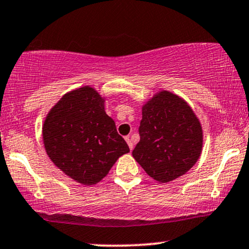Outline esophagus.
Listing matches in <instances>:
<instances>
[{"instance_id":"34e87169","label":"esophagus","mask_w":249,"mask_h":249,"mask_svg":"<svg viewBox=\"0 0 249 249\" xmlns=\"http://www.w3.org/2000/svg\"><path fill=\"white\" fill-rule=\"evenodd\" d=\"M125 141H126L128 147H130V150H133V142H132V139H131L130 136L125 137Z\"/></svg>"}]
</instances>
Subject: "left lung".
<instances>
[{
    "label": "left lung",
    "mask_w": 249,
    "mask_h": 249,
    "mask_svg": "<svg viewBox=\"0 0 249 249\" xmlns=\"http://www.w3.org/2000/svg\"><path fill=\"white\" fill-rule=\"evenodd\" d=\"M141 141L133 158L151 178L168 182L196 164L202 150V128L190 105L160 91L142 105Z\"/></svg>",
    "instance_id": "obj_1"
}]
</instances>
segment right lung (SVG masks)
<instances>
[{"label":"right lung","mask_w":249,"mask_h":249,"mask_svg":"<svg viewBox=\"0 0 249 249\" xmlns=\"http://www.w3.org/2000/svg\"><path fill=\"white\" fill-rule=\"evenodd\" d=\"M43 142L51 161L82 185L104 178L123 154L126 142L104 110V98L93 88L70 91L45 117Z\"/></svg>","instance_id":"add662e5"}]
</instances>
